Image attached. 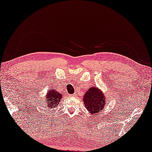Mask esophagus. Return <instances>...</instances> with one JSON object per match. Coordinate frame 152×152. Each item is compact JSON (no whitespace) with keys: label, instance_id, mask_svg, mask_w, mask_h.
I'll return each mask as SVG.
<instances>
[{"label":"esophagus","instance_id":"1","mask_svg":"<svg viewBox=\"0 0 152 152\" xmlns=\"http://www.w3.org/2000/svg\"><path fill=\"white\" fill-rule=\"evenodd\" d=\"M71 96H75V95H72Z\"/></svg>","mask_w":152,"mask_h":152}]
</instances>
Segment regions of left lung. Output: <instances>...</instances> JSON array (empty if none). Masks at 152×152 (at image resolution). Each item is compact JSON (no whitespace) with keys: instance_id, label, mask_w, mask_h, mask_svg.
<instances>
[{"instance_id":"obj_1","label":"left lung","mask_w":152,"mask_h":152,"mask_svg":"<svg viewBox=\"0 0 152 152\" xmlns=\"http://www.w3.org/2000/svg\"><path fill=\"white\" fill-rule=\"evenodd\" d=\"M84 104L91 114H95L103 111L107 103L106 96L103 92L95 86L88 89L83 97Z\"/></svg>"}]
</instances>
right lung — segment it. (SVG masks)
Here are the masks:
<instances>
[{
  "label": "right lung",
  "mask_w": 152,
  "mask_h": 152,
  "mask_svg": "<svg viewBox=\"0 0 152 152\" xmlns=\"http://www.w3.org/2000/svg\"><path fill=\"white\" fill-rule=\"evenodd\" d=\"M61 97L62 95L60 94L57 90H55V88L51 89V90L48 91L47 95H45V98L44 99L45 102H43L44 106L48 109L56 107L61 100Z\"/></svg>",
  "instance_id": "right-lung-1"
}]
</instances>
